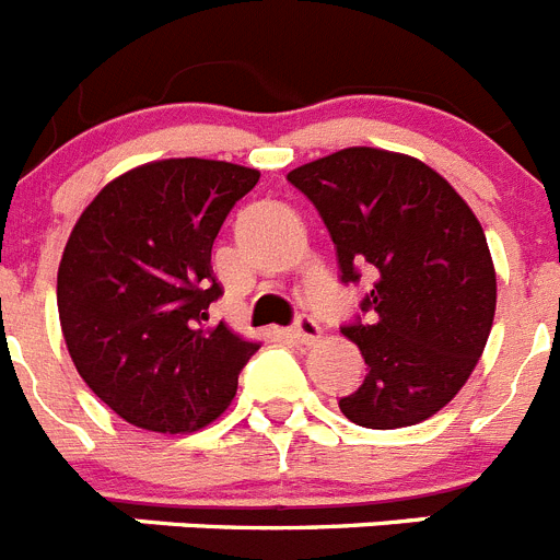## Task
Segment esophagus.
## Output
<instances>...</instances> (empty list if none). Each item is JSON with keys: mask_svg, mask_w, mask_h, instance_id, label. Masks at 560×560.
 <instances>
[{"mask_svg": "<svg viewBox=\"0 0 560 560\" xmlns=\"http://www.w3.org/2000/svg\"><path fill=\"white\" fill-rule=\"evenodd\" d=\"M319 325H316V319H311V316H300L294 325H291V336H294L296 341H303V345H314L316 339H319Z\"/></svg>", "mask_w": 560, "mask_h": 560, "instance_id": "34e87169", "label": "esophagus"}]
</instances>
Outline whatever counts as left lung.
<instances>
[{"label":"left lung","instance_id":"1","mask_svg":"<svg viewBox=\"0 0 560 560\" xmlns=\"http://www.w3.org/2000/svg\"><path fill=\"white\" fill-rule=\"evenodd\" d=\"M289 182L323 215L341 283L375 277L368 319L345 325L368 364L339 400L364 429L415 427L463 389L497 314V269L482 224L438 171L381 148H345Z\"/></svg>","mask_w":560,"mask_h":560}]
</instances>
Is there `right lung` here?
Masks as SVG:
<instances>
[{
  "label": "right lung",
  "instance_id": "obj_1",
  "mask_svg": "<svg viewBox=\"0 0 560 560\" xmlns=\"http://www.w3.org/2000/svg\"><path fill=\"white\" fill-rule=\"evenodd\" d=\"M260 171L219 160H160L108 182L69 232L58 316L89 389L131 427L205 429L232 404L260 345L207 325L221 283L212 241Z\"/></svg>",
  "mask_w": 560,
  "mask_h": 560
}]
</instances>
